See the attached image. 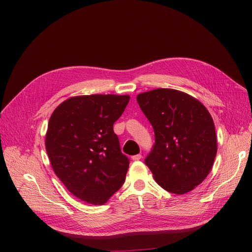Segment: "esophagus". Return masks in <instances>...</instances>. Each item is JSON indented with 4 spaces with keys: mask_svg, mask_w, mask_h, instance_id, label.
I'll return each mask as SVG.
<instances>
[{
    "mask_svg": "<svg viewBox=\"0 0 252 252\" xmlns=\"http://www.w3.org/2000/svg\"><path fill=\"white\" fill-rule=\"evenodd\" d=\"M141 158H142V155L141 154H137V155H134L133 157H131V159L136 161V160H140Z\"/></svg>",
    "mask_w": 252,
    "mask_h": 252,
    "instance_id": "34e87169",
    "label": "esophagus"
}]
</instances>
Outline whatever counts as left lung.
I'll return each mask as SVG.
<instances>
[{"label": "left lung", "instance_id": "1", "mask_svg": "<svg viewBox=\"0 0 252 252\" xmlns=\"http://www.w3.org/2000/svg\"><path fill=\"white\" fill-rule=\"evenodd\" d=\"M137 101L153 126L155 144L145 159L156 183L182 195L200 185L218 151L214 119L205 106L186 93L155 89Z\"/></svg>", "mask_w": 252, "mask_h": 252}]
</instances>
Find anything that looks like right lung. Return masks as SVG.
Instances as JSON below:
<instances>
[{"instance_id":"right-lung-1","label":"right lung","mask_w":252,"mask_h":252,"mask_svg":"<svg viewBox=\"0 0 252 252\" xmlns=\"http://www.w3.org/2000/svg\"><path fill=\"white\" fill-rule=\"evenodd\" d=\"M128 101V95L75 96L50 117L45 144L52 168L87 203L107 202L126 180L128 158L121 151L113 125Z\"/></svg>"}]
</instances>
